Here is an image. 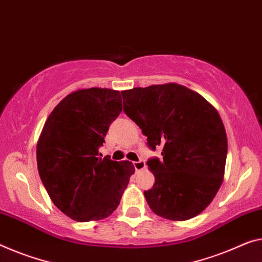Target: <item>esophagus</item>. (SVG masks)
<instances>
[{"label": "esophagus", "mask_w": 262, "mask_h": 262, "mask_svg": "<svg viewBox=\"0 0 262 262\" xmlns=\"http://www.w3.org/2000/svg\"><path fill=\"white\" fill-rule=\"evenodd\" d=\"M134 166L136 168V171H140V170H144L145 166H146V164H145L144 160H139V162L134 163Z\"/></svg>", "instance_id": "obj_1"}]
</instances>
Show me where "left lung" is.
<instances>
[{"mask_svg":"<svg viewBox=\"0 0 262 262\" xmlns=\"http://www.w3.org/2000/svg\"><path fill=\"white\" fill-rule=\"evenodd\" d=\"M124 111L142 128L152 150L155 185L144 195L164 219L184 221L200 214L223 184L227 136L216 108L198 92L177 83L122 91Z\"/></svg>","mask_w":262,"mask_h":262,"instance_id":"left-lung-1","label":"left lung"}]
</instances>
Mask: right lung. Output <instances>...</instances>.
<instances>
[{"mask_svg": "<svg viewBox=\"0 0 262 262\" xmlns=\"http://www.w3.org/2000/svg\"><path fill=\"white\" fill-rule=\"evenodd\" d=\"M120 112L119 91L90 88L64 97L46 120L36 148L38 173L55 206L72 220L111 215L135 173L131 162L98 157Z\"/></svg>", "mask_w": 262, "mask_h": 262, "instance_id": "obj_1", "label": "right lung"}]
</instances>
